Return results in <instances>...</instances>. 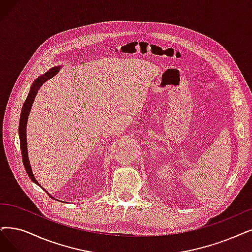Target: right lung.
Masks as SVG:
<instances>
[{
    "instance_id": "add662e5",
    "label": "right lung",
    "mask_w": 252,
    "mask_h": 252,
    "mask_svg": "<svg viewBox=\"0 0 252 252\" xmlns=\"http://www.w3.org/2000/svg\"><path fill=\"white\" fill-rule=\"evenodd\" d=\"M61 69V66H55L53 68H50L47 72H45L44 74L40 75L37 79L34 80V83L31 86V89H30V92L27 96L26 101L23 105L22 108V113H21V120H19V127H18V134H19V142H21V150H22V157H23V162L25 165V168L27 170V173L35 184H37L38 186L41 187L43 190H45L41 185L38 183V181L35 179L33 170L31 167V164H30V160H29V156H28V144H27V123H28V118L30 115V112H31L32 105L34 103L35 97L39 91L40 87H41L46 80L50 79L52 77H54L58 72L59 70ZM46 191V190H45ZM46 193L54 198L52 195H50L47 191Z\"/></svg>"
}]
</instances>
